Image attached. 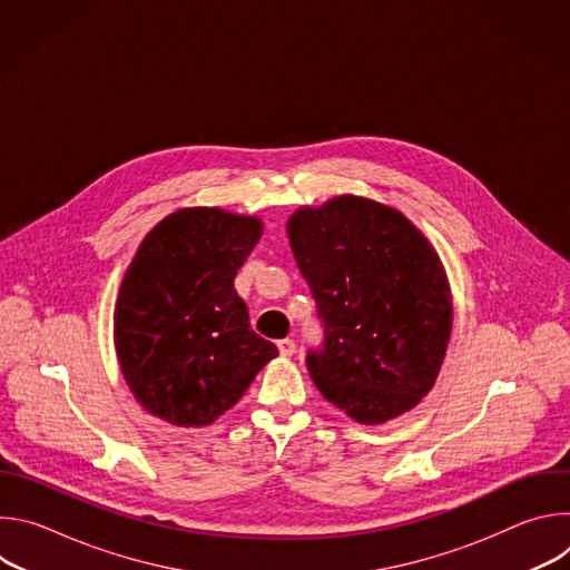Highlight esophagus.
Segmentation results:
<instances>
[{
	"label": "esophagus",
	"mask_w": 570,
	"mask_h": 570,
	"mask_svg": "<svg viewBox=\"0 0 570 570\" xmlns=\"http://www.w3.org/2000/svg\"><path fill=\"white\" fill-rule=\"evenodd\" d=\"M277 350H279L282 356H293L295 354V341L282 338V341H277Z\"/></svg>",
	"instance_id": "esophagus-1"
}]
</instances>
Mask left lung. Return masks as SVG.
I'll return each instance as SVG.
<instances>
[{
    "mask_svg": "<svg viewBox=\"0 0 570 570\" xmlns=\"http://www.w3.org/2000/svg\"><path fill=\"white\" fill-rule=\"evenodd\" d=\"M324 341L308 350L317 390L361 424L415 409L451 336L444 268L422 232L381 203L341 196L288 220Z\"/></svg>",
    "mask_w": 570,
    "mask_h": 570,
    "instance_id": "8db88e82",
    "label": "left lung"
}]
</instances>
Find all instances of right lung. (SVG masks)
I'll return each mask as SVG.
<instances>
[{
	"label": "right lung",
	"mask_w": 570,
	"mask_h": 570,
	"mask_svg": "<svg viewBox=\"0 0 570 570\" xmlns=\"http://www.w3.org/2000/svg\"><path fill=\"white\" fill-rule=\"evenodd\" d=\"M262 220L214 207L157 223L121 282L115 347L144 409L176 426H205L243 396L277 347L250 330L234 291Z\"/></svg>",
	"instance_id": "right-lung-1"
}]
</instances>
